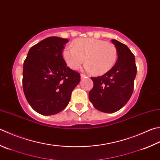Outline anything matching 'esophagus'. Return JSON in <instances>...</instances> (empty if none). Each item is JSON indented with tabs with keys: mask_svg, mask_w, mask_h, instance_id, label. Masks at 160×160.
Returning a JSON list of instances; mask_svg holds the SVG:
<instances>
[{
	"mask_svg": "<svg viewBox=\"0 0 160 160\" xmlns=\"http://www.w3.org/2000/svg\"><path fill=\"white\" fill-rule=\"evenodd\" d=\"M84 78H87V76H86V75L81 74V79H84Z\"/></svg>",
	"mask_w": 160,
	"mask_h": 160,
	"instance_id": "34e87169",
	"label": "esophagus"
}]
</instances>
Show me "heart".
Wrapping results in <instances>:
<instances>
[{
	"mask_svg": "<svg viewBox=\"0 0 160 160\" xmlns=\"http://www.w3.org/2000/svg\"><path fill=\"white\" fill-rule=\"evenodd\" d=\"M62 56L66 65L72 70H77L84 58L85 68L96 75L107 73L117 60V49L112 43L95 38H79L73 42V47L66 46Z\"/></svg>",
	"mask_w": 160,
	"mask_h": 160,
	"instance_id": "b5f03b06",
	"label": "heart"
}]
</instances>
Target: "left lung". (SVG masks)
I'll use <instances>...</instances> for the list:
<instances>
[{
    "label": "left lung",
    "instance_id": "obj_1",
    "mask_svg": "<svg viewBox=\"0 0 160 160\" xmlns=\"http://www.w3.org/2000/svg\"><path fill=\"white\" fill-rule=\"evenodd\" d=\"M111 42L116 47L117 61L104 75L90 77L94 86L88 95L94 107L104 113H114L127 104L133 92L137 71L130 49L119 41Z\"/></svg>",
    "mask_w": 160,
    "mask_h": 160
}]
</instances>
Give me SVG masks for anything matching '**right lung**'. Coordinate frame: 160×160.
<instances>
[{"instance_id": "right-lung-1", "label": "right lung", "mask_w": 160, "mask_h": 160, "mask_svg": "<svg viewBox=\"0 0 160 160\" xmlns=\"http://www.w3.org/2000/svg\"><path fill=\"white\" fill-rule=\"evenodd\" d=\"M68 39L49 37L30 49L23 62V89L31 107L44 116L68 106L80 74L68 67L62 52Z\"/></svg>"}]
</instances>
